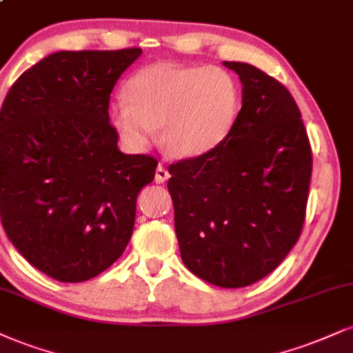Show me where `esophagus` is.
Wrapping results in <instances>:
<instances>
[{"mask_svg": "<svg viewBox=\"0 0 353 353\" xmlns=\"http://www.w3.org/2000/svg\"><path fill=\"white\" fill-rule=\"evenodd\" d=\"M169 179V172H168V169L164 168V165H158V168H156V174H154V181L158 182V184H163V182H165Z\"/></svg>", "mask_w": 353, "mask_h": 353, "instance_id": "34e87169", "label": "esophagus"}]
</instances>
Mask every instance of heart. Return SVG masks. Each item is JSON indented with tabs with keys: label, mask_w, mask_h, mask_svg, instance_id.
Instances as JSON below:
<instances>
[{
	"label": "heart",
	"mask_w": 353,
	"mask_h": 353,
	"mask_svg": "<svg viewBox=\"0 0 353 353\" xmlns=\"http://www.w3.org/2000/svg\"><path fill=\"white\" fill-rule=\"evenodd\" d=\"M240 112V88L220 67L158 62L138 70L110 108L112 125L126 146L146 150L161 128L165 151L201 158L225 141Z\"/></svg>",
	"instance_id": "b5f03b06"
}]
</instances>
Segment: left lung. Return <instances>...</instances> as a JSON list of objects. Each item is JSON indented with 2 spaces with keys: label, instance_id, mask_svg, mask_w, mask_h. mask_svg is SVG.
<instances>
[{
  "label": "left lung",
  "instance_id": "obj_1",
  "mask_svg": "<svg viewBox=\"0 0 353 353\" xmlns=\"http://www.w3.org/2000/svg\"><path fill=\"white\" fill-rule=\"evenodd\" d=\"M223 65L243 85L235 125L214 151L169 165L168 189L188 270L215 286L243 288L270 274L298 241L312 152L284 85L250 63Z\"/></svg>",
  "mask_w": 353,
  "mask_h": 353
}]
</instances>
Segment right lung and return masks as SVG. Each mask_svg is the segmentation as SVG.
<instances>
[{"label":"right lung","mask_w":353,"mask_h":353,"mask_svg":"<svg viewBox=\"0 0 353 353\" xmlns=\"http://www.w3.org/2000/svg\"><path fill=\"white\" fill-rule=\"evenodd\" d=\"M141 52L50 54L3 101V228L34 268L61 283L87 281L121 256L139 190L154 179L158 161L123 154L108 117L114 83Z\"/></svg>","instance_id":"1"}]
</instances>
